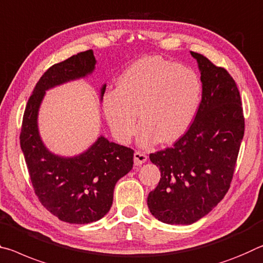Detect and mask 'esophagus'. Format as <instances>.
<instances>
[{
    "instance_id": "esophagus-1",
    "label": "esophagus",
    "mask_w": 263,
    "mask_h": 263,
    "mask_svg": "<svg viewBox=\"0 0 263 263\" xmlns=\"http://www.w3.org/2000/svg\"><path fill=\"white\" fill-rule=\"evenodd\" d=\"M148 156L144 153L141 152H135L134 154V164L135 166H141L143 163L147 162Z\"/></svg>"
}]
</instances>
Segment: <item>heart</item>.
<instances>
[{"label":"heart","instance_id":"1","mask_svg":"<svg viewBox=\"0 0 263 263\" xmlns=\"http://www.w3.org/2000/svg\"><path fill=\"white\" fill-rule=\"evenodd\" d=\"M201 91L200 78L191 68L161 57H143L122 73L116 91L106 94L103 111L120 142L126 143L135 134L139 113L141 147L160 140L169 143L190 127Z\"/></svg>","mask_w":263,"mask_h":263}]
</instances>
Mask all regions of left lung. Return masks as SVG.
<instances>
[{
	"label": "left lung",
	"mask_w": 263,
	"mask_h": 263,
	"mask_svg": "<svg viewBox=\"0 0 263 263\" xmlns=\"http://www.w3.org/2000/svg\"><path fill=\"white\" fill-rule=\"evenodd\" d=\"M203 92L195 121L174 147L150 154L161 179L148 196L150 213L170 225H191L229 191L243 139L239 89L225 68L191 51Z\"/></svg>",
	"instance_id": "left-lung-1"
}]
</instances>
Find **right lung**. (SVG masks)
<instances>
[{
    "instance_id": "right-lung-1",
    "label": "right lung",
    "mask_w": 263,
    "mask_h": 263,
    "mask_svg": "<svg viewBox=\"0 0 263 263\" xmlns=\"http://www.w3.org/2000/svg\"><path fill=\"white\" fill-rule=\"evenodd\" d=\"M96 65L93 50H88L51 66L29 98L20 136L34 193L47 211L70 223H89L105 217L113 204L115 184L134 164V152L130 148L102 135L74 156L52 153L41 137L38 114L46 91L87 78ZM105 89L103 84L100 101Z\"/></svg>"
}]
</instances>
